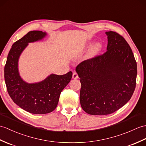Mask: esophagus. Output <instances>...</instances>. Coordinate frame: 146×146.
<instances>
[{
    "label": "esophagus",
    "instance_id": "obj_1",
    "mask_svg": "<svg viewBox=\"0 0 146 146\" xmlns=\"http://www.w3.org/2000/svg\"><path fill=\"white\" fill-rule=\"evenodd\" d=\"M72 77L73 79H78V74L76 72H73Z\"/></svg>",
    "mask_w": 146,
    "mask_h": 146
}]
</instances>
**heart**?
<instances>
[{"mask_svg": "<svg viewBox=\"0 0 146 146\" xmlns=\"http://www.w3.org/2000/svg\"><path fill=\"white\" fill-rule=\"evenodd\" d=\"M101 48V45L100 43H95L91 47L90 52L88 53V55L90 56H94L95 54L98 53Z\"/></svg>", "mask_w": 146, "mask_h": 146, "instance_id": "heart-1", "label": "heart"}]
</instances>
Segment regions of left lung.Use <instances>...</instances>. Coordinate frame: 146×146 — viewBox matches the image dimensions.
<instances>
[{
  "instance_id": "left-lung-1",
  "label": "left lung",
  "mask_w": 146,
  "mask_h": 146,
  "mask_svg": "<svg viewBox=\"0 0 146 146\" xmlns=\"http://www.w3.org/2000/svg\"><path fill=\"white\" fill-rule=\"evenodd\" d=\"M106 34V52L76 68L81 84V106L91 115H107L120 109L130 100L136 84L137 63L130 46L116 32Z\"/></svg>"
}]
</instances>
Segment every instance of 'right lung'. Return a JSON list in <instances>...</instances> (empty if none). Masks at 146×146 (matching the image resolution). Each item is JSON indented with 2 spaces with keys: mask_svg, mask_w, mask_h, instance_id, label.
<instances>
[{
  "mask_svg": "<svg viewBox=\"0 0 146 146\" xmlns=\"http://www.w3.org/2000/svg\"><path fill=\"white\" fill-rule=\"evenodd\" d=\"M46 33L38 30L29 32L12 46L4 68V78L9 96L16 104L29 113L46 114L55 110L60 93L70 83L72 72L63 75L51 74L38 83H28L20 76L18 62L29 43L42 40Z\"/></svg>",
  "mask_w": 146,
  "mask_h": 146,
  "instance_id": "add662e5",
  "label": "right lung"
}]
</instances>
